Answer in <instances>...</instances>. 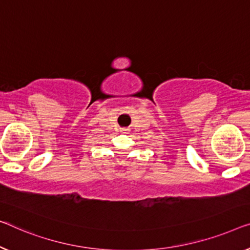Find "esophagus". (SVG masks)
I'll use <instances>...</instances> for the list:
<instances>
[{"instance_id": "1", "label": "esophagus", "mask_w": 250, "mask_h": 250, "mask_svg": "<svg viewBox=\"0 0 250 250\" xmlns=\"http://www.w3.org/2000/svg\"><path fill=\"white\" fill-rule=\"evenodd\" d=\"M126 131H128V130H126V129H122L121 130V132H126Z\"/></svg>"}]
</instances>
